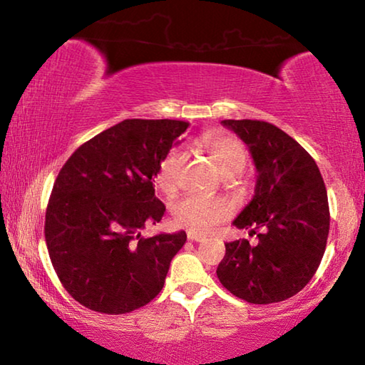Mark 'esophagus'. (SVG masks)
<instances>
[{
  "instance_id": "34e87169",
  "label": "esophagus",
  "mask_w": 365,
  "mask_h": 365,
  "mask_svg": "<svg viewBox=\"0 0 365 365\" xmlns=\"http://www.w3.org/2000/svg\"><path fill=\"white\" fill-rule=\"evenodd\" d=\"M187 237H188L190 242H202V240H205V237H202V235L196 233V232H191V230L187 233Z\"/></svg>"
}]
</instances>
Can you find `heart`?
Listing matches in <instances>:
<instances>
[{
  "mask_svg": "<svg viewBox=\"0 0 365 365\" xmlns=\"http://www.w3.org/2000/svg\"><path fill=\"white\" fill-rule=\"evenodd\" d=\"M202 146L211 156L215 168L227 177L238 175L245 169L248 154L243 143L230 135L209 133L202 138ZM185 159L182 150H172L158 165L154 182L165 195H174L178 188V177ZM175 224L187 227L191 232L207 233L232 214V206L222 197H206L188 195L177 200L170 207Z\"/></svg>",
  "mask_w": 365,
  "mask_h": 365,
  "instance_id": "b5f03b06",
  "label": "heart"
}]
</instances>
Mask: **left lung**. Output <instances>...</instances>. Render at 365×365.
<instances>
[{"label": "left lung", "instance_id": "1", "mask_svg": "<svg viewBox=\"0 0 365 365\" xmlns=\"http://www.w3.org/2000/svg\"><path fill=\"white\" fill-rule=\"evenodd\" d=\"M250 146L257 170L255 196L233 220L257 235L225 243L217 277L252 304L292 298L322 261L330 228L329 200L316 160L288 133L264 120H222Z\"/></svg>", "mask_w": 365, "mask_h": 365}]
</instances>
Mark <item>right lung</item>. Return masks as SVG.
<instances>
[{
    "label": "right lung",
    "instance_id": "1",
    "mask_svg": "<svg viewBox=\"0 0 365 365\" xmlns=\"http://www.w3.org/2000/svg\"><path fill=\"white\" fill-rule=\"evenodd\" d=\"M188 125L122 120L78 146L59 170L45 238L61 283L82 306L117 316L143 307L163 289L187 233L145 238L141 228L163 219L153 177Z\"/></svg>",
    "mask_w": 365,
    "mask_h": 365
}]
</instances>
